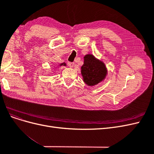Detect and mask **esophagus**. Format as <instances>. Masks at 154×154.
<instances>
[{
	"label": "esophagus",
	"mask_w": 154,
	"mask_h": 154,
	"mask_svg": "<svg viewBox=\"0 0 154 154\" xmlns=\"http://www.w3.org/2000/svg\"><path fill=\"white\" fill-rule=\"evenodd\" d=\"M68 66H69V67L72 68V67H73L74 66V63H73V62H68Z\"/></svg>",
	"instance_id": "esophagus-1"
}]
</instances>
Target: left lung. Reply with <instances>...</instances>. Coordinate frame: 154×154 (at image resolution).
<instances>
[{"instance_id":"obj_1","label":"left lung","mask_w":154,"mask_h":154,"mask_svg":"<svg viewBox=\"0 0 154 154\" xmlns=\"http://www.w3.org/2000/svg\"><path fill=\"white\" fill-rule=\"evenodd\" d=\"M83 80L88 86H94L103 81L107 74L105 63L91 54L84 57V63L81 67Z\"/></svg>"}]
</instances>
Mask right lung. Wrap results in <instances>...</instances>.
<instances>
[{
	"instance_id": "right-lung-1",
	"label": "right lung",
	"mask_w": 154,
	"mask_h": 154,
	"mask_svg": "<svg viewBox=\"0 0 154 154\" xmlns=\"http://www.w3.org/2000/svg\"><path fill=\"white\" fill-rule=\"evenodd\" d=\"M66 66V63H65V62H63V63H61V64H60V66Z\"/></svg>"
}]
</instances>
